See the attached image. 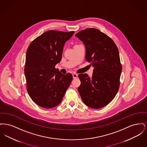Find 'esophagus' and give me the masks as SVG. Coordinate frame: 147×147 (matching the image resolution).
I'll return each instance as SVG.
<instances>
[{"label":"esophagus","instance_id":"34e87169","mask_svg":"<svg viewBox=\"0 0 147 147\" xmlns=\"http://www.w3.org/2000/svg\"><path fill=\"white\" fill-rule=\"evenodd\" d=\"M73 79H76L78 78V74H76V73H73Z\"/></svg>","mask_w":147,"mask_h":147}]
</instances>
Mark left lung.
I'll return each mask as SVG.
<instances>
[{
  "instance_id": "1",
  "label": "left lung",
  "mask_w": 147,
  "mask_h": 147,
  "mask_svg": "<svg viewBox=\"0 0 147 147\" xmlns=\"http://www.w3.org/2000/svg\"><path fill=\"white\" fill-rule=\"evenodd\" d=\"M84 43L86 60L94 67L92 77H78V90L84 104L92 109L109 104L119 91L122 71L119 49L112 39L98 29L86 28L75 35Z\"/></svg>"
}]
</instances>
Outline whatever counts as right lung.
Returning a JSON list of instances; mask_svg holds the SVG:
<instances>
[{
    "mask_svg": "<svg viewBox=\"0 0 147 147\" xmlns=\"http://www.w3.org/2000/svg\"><path fill=\"white\" fill-rule=\"evenodd\" d=\"M74 31L49 30L30 43L26 51L24 72L27 90L37 105L50 109L59 105L73 79L63 74L55 65L62 59L65 43Z\"/></svg>",
    "mask_w": 147,
    "mask_h": 147,
    "instance_id": "obj_1",
    "label": "right lung"
}]
</instances>
